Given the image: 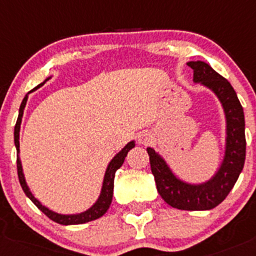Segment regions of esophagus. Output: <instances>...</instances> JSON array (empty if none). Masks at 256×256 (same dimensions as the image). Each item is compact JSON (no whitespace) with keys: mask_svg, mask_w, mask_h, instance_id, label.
<instances>
[{"mask_svg":"<svg viewBox=\"0 0 256 256\" xmlns=\"http://www.w3.org/2000/svg\"><path fill=\"white\" fill-rule=\"evenodd\" d=\"M138 142L141 144H148L150 142V136L148 134H141V135L138 136Z\"/></svg>","mask_w":256,"mask_h":256,"instance_id":"1","label":"esophagus"}]
</instances>
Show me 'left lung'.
<instances>
[{"instance_id":"8db88e82","label":"left lung","mask_w":256,"mask_h":256,"mask_svg":"<svg viewBox=\"0 0 256 256\" xmlns=\"http://www.w3.org/2000/svg\"><path fill=\"white\" fill-rule=\"evenodd\" d=\"M194 82L210 88L220 102L227 121L226 153L220 169L204 184H188L172 173L166 160L148 147L150 170L154 176L157 190L168 205L186 211H204L218 206L230 194L243 170L246 162V121L244 112L236 90L224 77L217 74L204 61H190Z\"/></svg>"}]
</instances>
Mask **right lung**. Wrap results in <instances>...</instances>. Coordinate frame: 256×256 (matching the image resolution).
<instances>
[{
  "label": "right lung",
  "mask_w": 256,
  "mask_h": 256,
  "mask_svg": "<svg viewBox=\"0 0 256 256\" xmlns=\"http://www.w3.org/2000/svg\"><path fill=\"white\" fill-rule=\"evenodd\" d=\"M49 80V78H48ZM45 83V82H44ZM44 83L38 86L36 88H39L40 86H42ZM36 88H34L33 90H36ZM32 90V92H33ZM30 93V92H29ZM26 100H28V94L24 96L23 102H22L20 108V115H18V119L17 122H16L14 126V144H16V148H17V170H18V178H20V186L23 189V192H26V195L33 201V204L36 205L42 214H46L50 220H52L54 222L56 223H60V224L64 226H68V224H82V223H87L90 220H94L99 217L103 216L104 214L108 211L109 208L110 204H112V192H114V178H115V172L122 166L124 160H125V157L128 156V152L131 148L135 147V142L131 141L124 147L122 150L110 160L109 166H108L106 172V176H104V180H103V186H102V192L100 195H99L98 200L94 205L88 208L87 211L82 212V214H56V212L51 211V210L48 208V207L42 206L39 201L36 200V198L33 196V194L30 192L29 190L28 185H26V179H24V174H23V169H22V163L20 160V122H22V116H23V112H24V108H26Z\"/></svg>",
  "instance_id": "right-lung-1"
}]
</instances>
